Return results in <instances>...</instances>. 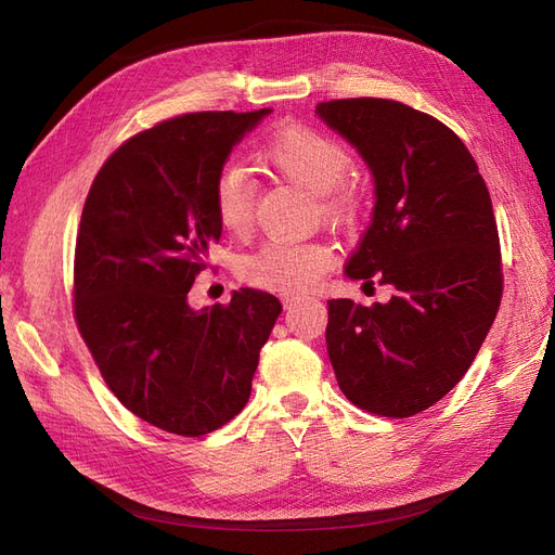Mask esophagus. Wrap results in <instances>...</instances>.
Here are the masks:
<instances>
[{"instance_id": "esophagus-1", "label": "esophagus", "mask_w": 555, "mask_h": 555, "mask_svg": "<svg viewBox=\"0 0 555 555\" xmlns=\"http://www.w3.org/2000/svg\"><path fill=\"white\" fill-rule=\"evenodd\" d=\"M300 300V296H282V304H284V310H292L296 304Z\"/></svg>"}]
</instances>
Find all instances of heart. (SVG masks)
<instances>
[{
    "mask_svg": "<svg viewBox=\"0 0 555 555\" xmlns=\"http://www.w3.org/2000/svg\"><path fill=\"white\" fill-rule=\"evenodd\" d=\"M263 162L280 176L310 190L331 220L354 215V192L343 182L349 169L347 147L308 125H287L263 145ZM212 206L220 227L243 238L255 224L257 188L236 164H227L212 182ZM333 261V249L322 241H268L241 261V275L263 289L304 292L322 278Z\"/></svg>",
    "mask_w": 555,
    "mask_h": 555,
    "instance_id": "obj_1",
    "label": "heart"
}]
</instances>
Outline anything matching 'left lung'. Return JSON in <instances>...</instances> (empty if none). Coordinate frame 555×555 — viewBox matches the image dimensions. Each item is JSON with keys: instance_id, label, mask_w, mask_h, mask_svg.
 <instances>
[{"instance_id": "obj_1", "label": "left lung", "mask_w": 555, "mask_h": 555, "mask_svg": "<svg viewBox=\"0 0 555 555\" xmlns=\"http://www.w3.org/2000/svg\"><path fill=\"white\" fill-rule=\"evenodd\" d=\"M314 113L357 147L375 182L373 220L345 275L396 289L371 308L328 300V359L354 405L405 418L461 382L498 314L491 194L463 141L422 111L363 96Z\"/></svg>"}]
</instances>
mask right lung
<instances>
[{"instance_id": "add662e5", "label": "right lung", "mask_w": 555, "mask_h": 555, "mask_svg": "<svg viewBox=\"0 0 555 555\" xmlns=\"http://www.w3.org/2000/svg\"><path fill=\"white\" fill-rule=\"evenodd\" d=\"M268 113H190L137 133L106 159L82 208L78 331L117 400L184 438L217 430L245 408L282 312L259 289L201 310L188 300L222 236L215 176Z\"/></svg>"}]
</instances>
